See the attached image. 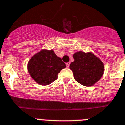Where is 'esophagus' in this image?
<instances>
[{"label": "esophagus", "mask_w": 125, "mask_h": 125, "mask_svg": "<svg viewBox=\"0 0 125 125\" xmlns=\"http://www.w3.org/2000/svg\"><path fill=\"white\" fill-rule=\"evenodd\" d=\"M70 62L67 63H66V66H67V67H69V66H70Z\"/></svg>", "instance_id": "1"}]
</instances>
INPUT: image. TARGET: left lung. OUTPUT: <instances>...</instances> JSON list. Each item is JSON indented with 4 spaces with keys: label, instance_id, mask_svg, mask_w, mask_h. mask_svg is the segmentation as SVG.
<instances>
[{
    "label": "left lung",
    "instance_id": "obj_1",
    "mask_svg": "<svg viewBox=\"0 0 125 125\" xmlns=\"http://www.w3.org/2000/svg\"><path fill=\"white\" fill-rule=\"evenodd\" d=\"M74 62L70 65L74 79L81 85L92 86L101 79L104 67L103 62L91 53L77 52L73 56Z\"/></svg>",
    "mask_w": 125,
    "mask_h": 125
}]
</instances>
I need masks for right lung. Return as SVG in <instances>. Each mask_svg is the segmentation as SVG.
<instances>
[{"mask_svg": "<svg viewBox=\"0 0 125 125\" xmlns=\"http://www.w3.org/2000/svg\"><path fill=\"white\" fill-rule=\"evenodd\" d=\"M65 67V63L56 56L53 50H46L34 55L28 65L30 75L42 85H49L56 81L58 73Z\"/></svg>", "mask_w": 125, "mask_h": 125, "instance_id": "1", "label": "right lung"}]
</instances>
